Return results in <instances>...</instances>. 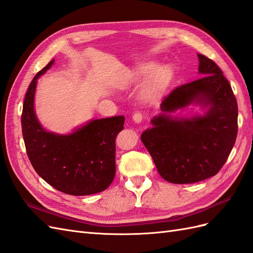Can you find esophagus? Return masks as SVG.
Returning <instances> with one entry per match:
<instances>
[{"label":"esophagus","instance_id":"1","mask_svg":"<svg viewBox=\"0 0 253 253\" xmlns=\"http://www.w3.org/2000/svg\"><path fill=\"white\" fill-rule=\"evenodd\" d=\"M133 120H134V122H136V123H140L141 121H143V119H144V115H143V113H140V112H136V113H134L133 114Z\"/></svg>","mask_w":253,"mask_h":253}]
</instances>
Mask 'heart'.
<instances>
[{"label": "heart", "instance_id": "1", "mask_svg": "<svg viewBox=\"0 0 253 253\" xmlns=\"http://www.w3.org/2000/svg\"><path fill=\"white\" fill-rule=\"evenodd\" d=\"M171 76V70L169 66L160 67L153 74L152 77L149 79L146 85V95L148 97H153L159 95L169 84Z\"/></svg>", "mask_w": 253, "mask_h": 253}]
</instances>
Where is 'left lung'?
<instances>
[{
	"mask_svg": "<svg viewBox=\"0 0 253 253\" xmlns=\"http://www.w3.org/2000/svg\"><path fill=\"white\" fill-rule=\"evenodd\" d=\"M200 79L175 88L161 103L164 113L141 134L159 174L171 183H194L222 169L235 144L238 125L236 97L222 71L211 59L198 54ZM192 101L211 106L204 116L173 120L166 112Z\"/></svg>",
	"mask_w": 253,
	"mask_h": 253,
	"instance_id": "obj_1",
	"label": "left lung"
}]
</instances>
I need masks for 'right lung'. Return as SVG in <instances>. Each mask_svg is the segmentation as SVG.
<instances>
[{
	"mask_svg": "<svg viewBox=\"0 0 253 253\" xmlns=\"http://www.w3.org/2000/svg\"><path fill=\"white\" fill-rule=\"evenodd\" d=\"M52 63L36 74L24 97L21 126L27 155L36 173L61 192H102L115 178L116 137L123 130L125 117L92 120L69 135L45 131L34 113V93L38 78Z\"/></svg>",
	"mask_w": 253,
	"mask_h": 253,
	"instance_id": "1",
	"label": "right lung"
}]
</instances>
